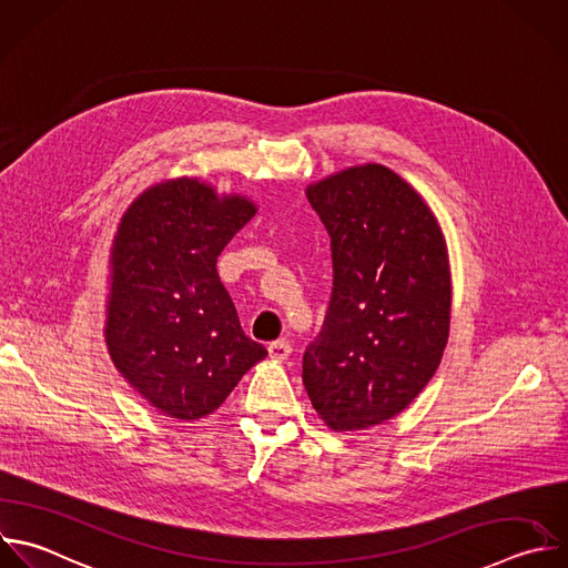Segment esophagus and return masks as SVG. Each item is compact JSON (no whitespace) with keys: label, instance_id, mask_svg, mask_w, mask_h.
<instances>
[{"label":"esophagus","instance_id":"esophagus-1","mask_svg":"<svg viewBox=\"0 0 568 568\" xmlns=\"http://www.w3.org/2000/svg\"><path fill=\"white\" fill-rule=\"evenodd\" d=\"M268 355H271V359L282 362V359H286V357L291 355V344H288L286 339L271 342V344H268Z\"/></svg>","mask_w":568,"mask_h":568}]
</instances>
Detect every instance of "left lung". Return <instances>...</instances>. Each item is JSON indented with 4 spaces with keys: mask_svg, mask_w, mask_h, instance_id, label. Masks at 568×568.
Here are the masks:
<instances>
[{
    "mask_svg": "<svg viewBox=\"0 0 568 568\" xmlns=\"http://www.w3.org/2000/svg\"><path fill=\"white\" fill-rule=\"evenodd\" d=\"M331 235L333 297L302 379L328 428L399 415L435 375L450 324L444 233L422 195L384 164L306 186Z\"/></svg>",
    "mask_w": 568,
    "mask_h": 568,
    "instance_id": "obj_1",
    "label": "left lung"
}]
</instances>
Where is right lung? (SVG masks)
<instances>
[{
	"instance_id": "right-lung-1",
	"label": "right lung",
	"mask_w": 568,
	"mask_h": 568,
	"mask_svg": "<svg viewBox=\"0 0 568 568\" xmlns=\"http://www.w3.org/2000/svg\"><path fill=\"white\" fill-rule=\"evenodd\" d=\"M255 213L244 195L178 178L140 193L118 224L104 339L122 377L169 417L211 415L266 357L244 335L215 268Z\"/></svg>"
}]
</instances>
